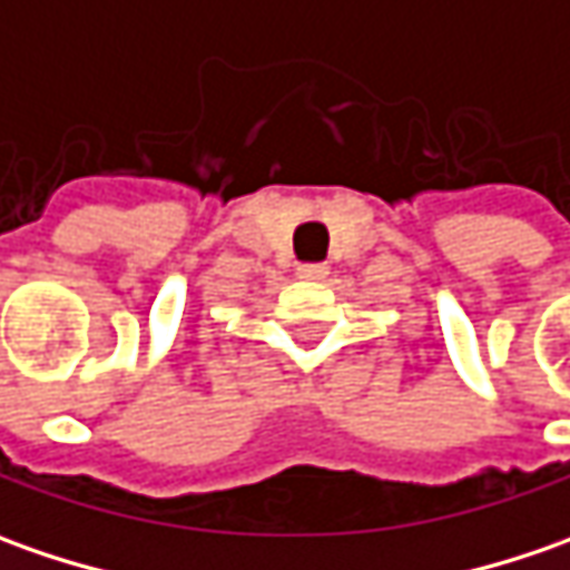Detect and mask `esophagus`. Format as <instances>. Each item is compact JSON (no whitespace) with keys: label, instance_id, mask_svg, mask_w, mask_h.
Instances as JSON below:
<instances>
[{"label":"esophagus","instance_id":"1","mask_svg":"<svg viewBox=\"0 0 570 570\" xmlns=\"http://www.w3.org/2000/svg\"><path fill=\"white\" fill-rule=\"evenodd\" d=\"M326 275H330L326 263H304V266H297V278H307V282H320Z\"/></svg>","mask_w":570,"mask_h":570}]
</instances>
